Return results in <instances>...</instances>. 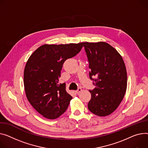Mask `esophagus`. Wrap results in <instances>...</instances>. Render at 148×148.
<instances>
[{
  "mask_svg": "<svg viewBox=\"0 0 148 148\" xmlns=\"http://www.w3.org/2000/svg\"><path fill=\"white\" fill-rule=\"evenodd\" d=\"M82 91V88H78L77 90H75V92H76V93L78 94V93H79L80 92H81Z\"/></svg>",
  "mask_w": 148,
  "mask_h": 148,
  "instance_id": "esophagus-1",
  "label": "esophagus"
}]
</instances>
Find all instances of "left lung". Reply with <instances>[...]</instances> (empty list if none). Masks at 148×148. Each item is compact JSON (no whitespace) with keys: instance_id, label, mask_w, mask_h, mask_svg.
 I'll return each mask as SVG.
<instances>
[{"instance_id":"left-lung-1","label":"left lung","mask_w":148,"mask_h":148,"mask_svg":"<svg viewBox=\"0 0 148 148\" xmlns=\"http://www.w3.org/2000/svg\"><path fill=\"white\" fill-rule=\"evenodd\" d=\"M89 62V77L95 88L89 90L88 108L93 114L105 116L112 114L123 99L127 75L123 58L106 42L82 43Z\"/></svg>"}]
</instances>
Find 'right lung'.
<instances>
[{"label":"right lung","mask_w":148,"mask_h":148,"mask_svg":"<svg viewBox=\"0 0 148 148\" xmlns=\"http://www.w3.org/2000/svg\"><path fill=\"white\" fill-rule=\"evenodd\" d=\"M82 43L43 45L29 56L24 72L28 102L46 119L54 120L66 110L72 96L59 83L64 62L79 53Z\"/></svg>","instance_id":"1"}]
</instances>
